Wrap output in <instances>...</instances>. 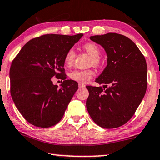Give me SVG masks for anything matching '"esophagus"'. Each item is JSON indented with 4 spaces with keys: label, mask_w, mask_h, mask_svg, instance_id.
I'll use <instances>...</instances> for the list:
<instances>
[{
    "label": "esophagus",
    "mask_w": 160,
    "mask_h": 160,
    "mask_svg": "<svg viewBox=\"0 0 160 160\" xmlns=\"http://www.w3.org/2000/svg\"><path fill=\"white\" fill-rule=\"evenodd\" d=\"M78 87H79V88H85V85H84V84H83L79 83V84H78Z\"/></svg>",
    "instance_id": "esophagus-1"
}]
</instances>
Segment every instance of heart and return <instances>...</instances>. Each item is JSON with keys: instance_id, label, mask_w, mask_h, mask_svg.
I'll use <instances>...</instances> for the list:
<instances>
[{"instance_id": "obj_1", "label": "heart", "mask_w": 160, "mask_h": 160, "mask_svg": "<svg viewBox=\"0 0 160 160\" xmlns=\"http://www.w3.org/2000/svg\"><path fill=\"white\" fill-rule=\"evenodd\" d=\"M84 49L88 54L92 56V63L94 65H98L101 62L100 61V50L97 45L92 43H88L84 45ZM76 53L72 48H71L67 52L64 56V63L67 65L72 64L74 62ZM94 76V71L92 70H72L69 74L71 79L79 82L81 84H86Z\"/></svg>"}]
</instances>
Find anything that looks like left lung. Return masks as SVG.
I'll list each match as a JSON object with an SVG mask.
<instances>
[{"label":"left lung","mask_w":160,"mask_h":160,"mask_svg":"<svg viewBox=\"0 0 160 160\" xmlns=\"http://www.w3.org/2000/svg\"><path fill=\"white\" fill-rule=\"evenodd\" d=\"M90 38L104 49L108 65L96 79L103 87L86 86L87 109L100 127L119 128L134 115L145 96L146 61L137 45L123 35L110 32Z\"/></svg>","instance_id":"obj_1"}]
</instances>
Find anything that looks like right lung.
<instances>
[{
	"label": "right lung",
	"mask_w": 160,
	"mask_h": 160,
	"mask_svg": "<svg viewBox=\"0 0 160 160\" xmlns=\"http://www.w3.org/2000/svg\"><path fill=\"white\" fill-rule=\"evenodd\" d=\"M83 36L47 34L29 41L11 64L10 92L15 106L29 123L39 128L56 125L78 85L67 79L64 56ZM53 76L64 80L58 88Z\"/></svg>",
	"instance_id": "1"
}]
</instances>
